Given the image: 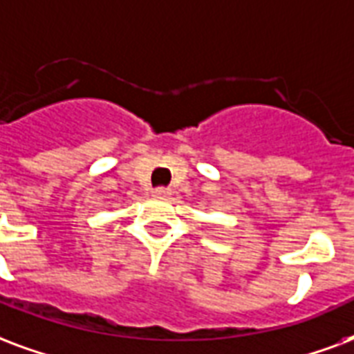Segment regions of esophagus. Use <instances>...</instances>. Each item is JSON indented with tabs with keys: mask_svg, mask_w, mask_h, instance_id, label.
<instances>
[{
	"mask_svg": "<svg viewBox=\"0 0 354 354\" xmlns=\"http://www.w3.org/2000/svg\"><path fill=\"white\" fill-rule=\"evenodd\" d=\"M170 193H172V191H170L169 187H157V189L153 191V195H156L157 198H167V197H170Z\"/></svg>",
	"mask_w": 354,
	"mask_h": 354,
	"instance_id": "1",
	"label": "esophagus"
}]
</instances>
